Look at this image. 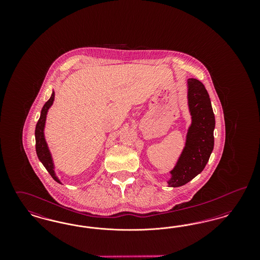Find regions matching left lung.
Returning a JSON list of instances; mask_svg holds the SVG:
<instances>
[{
    "label": "left lung",
    "mask_w": 260,
    "mask_h": 260,
    "mask_svg": "<svg viewBox=\"0 0 260 260\" xmlns=\"http://www.w3.org/2000/svg\"><path fill=\"white\" fill-rule=\"evenodd\" d=\"M187 99L191 124L186 135L185 146L167 181L170 187H179L202 173L213 150L215 126L210 95L197 79L187 80Z\"/></svg>",
    "instance_id": "8db88e82"
}]
</instances>
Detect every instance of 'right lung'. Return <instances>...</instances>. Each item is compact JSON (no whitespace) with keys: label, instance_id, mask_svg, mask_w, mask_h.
Listing matches in <instances>:
<instances>
[{"label":"right lung","instance_id":"obj_1","mask_svg":"<svg viewBox=\"0 0 260 260\" xmlns=\"http://www.w3.org/2000/svg\"><path fill=\"white\" fill-rule=\"evenodd\" d=\"M54 100V91L52 90L51 96L50 99L45 103V105L42 108L41 111V116L36 124V129H35V138H36V152H37L38 158L41 161V162L44 165V167L47 169L51 177L58 183L61 184L60 180L56 176L55 172H54V164L52 161V157L50 154V149L48 146V143L45 138V125H46V120H47V115L50 108V106L53 104Z\"/></svg>","mask_w":260,"mask_h":260}]
</instances>
